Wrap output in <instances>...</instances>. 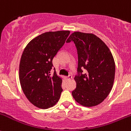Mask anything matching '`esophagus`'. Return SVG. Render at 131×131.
Here are the masks:
<instances>
[{
    "instance_id": "34e87169",
    "label": "esophagus",
    "mask_w": 131,
    "mask_h": 131,
    "mask_svg": "<svg viewBox=\"0 0 131 131\" xmlns=\"http://www.w3.org/2000/svg\"><path fill=\"white\" fill-rule=\"evenodd\" d=\"M65 78H66V79H67V80H68V81H69V80L72 79V76L71 75H68V76H66V77H65Z\"/></svg>"
}]
</instances>
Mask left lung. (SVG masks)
<instances>
[{
  "mask_svg": "<svg viewBox=\"0 0 131 131\" xmlns=\"http://www.w3.org/2000/svg\"><path fill=\"white\" fill-rule=\"evenodd\" d=\"M71 41L78 54L76 88L72 96L82 106H96L112 89L115 74L113 57L104 42L93 34L74 32L67 40V43Z\"/></svg>",
  "mask_w": 131,
  "mask_h": 131,
  "instance_id": "1",
  "label": "left lung"
}]
</instances>
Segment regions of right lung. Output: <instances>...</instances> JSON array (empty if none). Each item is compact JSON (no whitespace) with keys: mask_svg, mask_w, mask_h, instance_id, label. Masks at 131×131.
Here are the masks:
<instances>
[{"mask_svg":"<svg viewBox=\"0 0 131 131\" xmlns=\"http://www.w3.org/2000/svg\"><path fill=\"white\" fill-rule=\"evenodd\" d=\"M69 30L47 32L32 40L24 49L19 67L21 89L27 99L41 109L54 106L63 89L62 79L53 67L52 59L63 46Z\"/></svg>","mask_w":131,"mask_h":131,"instance_id":"1","label":"right lung"}]
</instances>
